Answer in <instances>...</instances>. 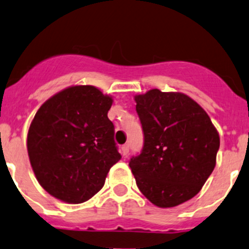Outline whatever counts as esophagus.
Returning a JSON list of instances; mask_svg holds the SVG:
<instances>
[{"mask_svg": "<svg viewBox=\"0 0 249 249\" xmlns=\"http://www.w3.org/2000/svg\"><path fill=\"white\" fill-rule=\"evenodd\" d=\"M129 144H124L122 146V155L124 156V158H127V155H129Z\"/></svg>", "mask_w": 249, "mask_h": 249, "instance_id": "obj_1", "label": "esophagus"}]
</instances>
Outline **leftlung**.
I'll list each match as a JSON object with an SVG mask.
<instances>
[{"label": "left lung", "instance_id": "obj_1", "mask_svg": "<svg viewBox=\"0 0 249 249\" xmlns=\"http://www.w3.org/2000/svg\"><path fill=\"white\" fill-rule=\"evenodd\" d=\"M135 101L144 145L129 166L146 199L174 208L195 197L213 173L218 132L186 94L150 89L135 95Z\"/></svg>", "mask_w": 249, "mask_h": 249}]
</instances>
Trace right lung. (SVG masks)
Listing matches in <instances>:
<instances>
[{
  "instance_id": "right-lung-1",
  "label": "right lung",
  "mask_w": 249,
  "mask_h": 249,
  "mask_svg": "<svg viewBox=\"0 0 249 249\" xmlns=\"http://www.w3.org/2000/svg\"><path fill=\"white\" fill-rule=\"evenodd\" d=\"M112 103L94 86H71L36 111L27 133L28 158L52 197L69 204L90 199L122 159L107 117Z\"/></svg>"
}]
</instances>
